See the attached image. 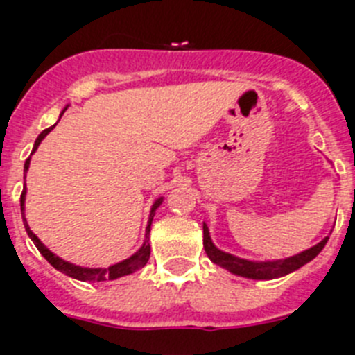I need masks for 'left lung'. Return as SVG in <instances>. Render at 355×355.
I'll return each mask as SVG.
<instances>
[{"mask_svg":"<svg viewBox=\"0 0 355 355\" xmlns=\"http://www.w3.org/2000/svg\"><path fill=\"white\" fill-rule=\"evenodd\" d=\"M329 237L322 239L318 245L311 246L309 250L300 252V254L293 255L288 259H279V261H264V263H255V261H248V259L236 257L232 254H227V252L216 248L214 243H212L211 236H209L207 225L203 223V248H205V254L209 255L212 263L218 264V266L229 270L230 273L239 277H246V279H255V280H270V279H279V277H284L291 271L298 270L304 264H307L309 261H313L320 252L323 250V246L327 245Z\"/></svg>","mask_w":355,"mask_h":355,"instance_id":"1","label":"left lung"}]
</instances>
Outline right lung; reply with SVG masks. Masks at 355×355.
<instances>
[{
	"label": "right lung",
	"instance_id": "right-lung-1",
	"mask_svg": "<svg viewBox=\"0 0 355 355\" xmlns=\"http://www.w3.org/2000/svg\"><path fill=\"white\" fill-rule=\"evenodd\" d=\"M51 128H53V126H51ZM51 128H46V130H42L41 134H39L35 144H33V152H35L37 146L41 144V141L44 139L46 135L49 134ZM28 166H30V159H26V162H24V171H28ZM24 195H26V187H24L23 193H21V214H24ZM160 203H162V198H157L155 203L152 205V212H150V220H148V227H146V239H144L143 246H141L139 250L135 252L132 257L125 259V261H121V263L118 264H112V266L109 268H82V266H76V264L67 263V261H64V259L57 257V255H55L53 252H49L48 248L42 245L41 239H39L32 230H30L28 223H26V218H23V221H24V229H26V232H28L33 245L37 246V250L41 252L42 257H44L46 261L55 268V270L62 271V273H66L67 277H73V279L84 280V282H101V280H114V279H119V277L130 275V273H134V271H137L139 268H143L144 264L148 263V259H150V243H148L150 237L148 236H150V227H152V220H153V216H155V209L159 207Z\"/></svg>",
	"mask_w": 355,
	"mask_h": 355
}]
</instances>
